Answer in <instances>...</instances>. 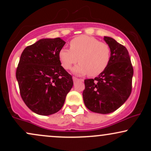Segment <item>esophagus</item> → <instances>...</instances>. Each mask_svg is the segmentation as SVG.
I'll list each match as a JSON object with an SVG mask.
<instances>
[{
    "label": "esophagus",
    "mask_w": 151,
    "mask_h": 151,
    "mask_svg": "<svg viewBox=\"0 0 151 151\" xmlns=\"http://www.w3.org/2000/svg\"><path fill=\"white\" fill-rule=\"evenodd\" d=\"M78 78H77V77H73V81H77V80H78Z\"/></svg>",
    "instance_id": "obj_1"
}]
</instances>
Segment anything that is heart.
Wrapping results in <instances>:
<instances>
[{
  "mask_svg": "<svg viewBox=\"0 0 151 151\" xmlns=\"http://www.w3.org/2000/svg\"><path fill=\"white\" fill-rule=\"evenodd\" d=\"M70 49L62 48L58 57L65 70H70L78 62L80 63L74 68L76 74L97 76L108 67L111 57V50L107 43L100 42L96 38L80 35L70 42Z\"/></svg>",
  "mask_w": 151,
  "mask_h": 151,
  "instance_id": "heart-1",
  "label": "heart"
}]
</instances>
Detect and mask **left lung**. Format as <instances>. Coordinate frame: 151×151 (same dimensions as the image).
I'll list each match as a JSON object with an SVG mask.
<instances>
[{"label":"left lung","mask_w":151,"mask_h":151,"mask_svg":"<svg viewBox=\"0 0 151 151\" xmlns=\"http://www.w3.org/2000/svg\"><path fill=\"white\" fill-rule=\"evenodd\" d=\"M104 39L111 50L110 62L98 77L84 80L85 89L82 95L88 109L106 114L119 109L129 97L133 68L126 47L111 37Z\"/></svg>","instance_id":"obj_1"}]
</instances>
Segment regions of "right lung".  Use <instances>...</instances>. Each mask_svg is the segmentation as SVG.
<instances>
[{"label":"right lung","mask_w":151,"mask_h":151,"mask_svg":"<svg viewBox=\"0 0 151 151\" xmlns=\"http://www.w3.org/2000/svg\"><path fill=\"white\" fill-rule=\"evenodd\" d=\"M60 37L41 39L26 47L16 70L20 96L35 113L48 116L59 111L73 86L71 74L61 66Z\"/></svg>","instance_id":"right-lung-1"}]
</instances>
